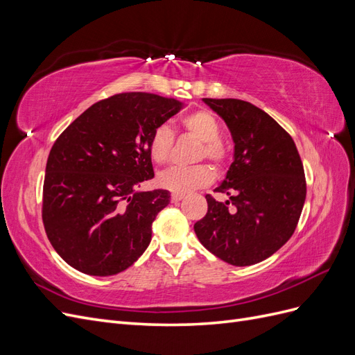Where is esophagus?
Instances as JSON below:
<instances>
[{
    "label": "esophagus",
    "mask_w": 355,
    "mask_h": 355,
    "mask_svg": "<svg viewBox=\"0 0 355 355\" xmlns=\"http://www.w3.org/2000/svg\"><path fill=\"white\" fill-rule=\"evenodd\" d=\"M184 198H185L184 194H175V192H173V194H171V202H179V201H182Z\"/></svg>",
    "instance_id": "1"
}]
</instances>
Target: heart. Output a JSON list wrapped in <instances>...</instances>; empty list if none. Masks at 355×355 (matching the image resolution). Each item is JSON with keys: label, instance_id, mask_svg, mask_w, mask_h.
I'll return each instance as SVG.
<instances>
[{"label": "heart", "instance_id": "heart-1", "mask_svg": "<svg viewBox=\"0 0 355 355\" xmlns=\"http://www.w3.org/2000/svg\"><path fill=\"white\" fill-rule=\"evenodd\" d=\"M184 130L201 141V148L198 149V158H207L220 168L227 163L228 151L220 141L222 127L218 118L206 110L191 112L182 118L180 121ZM175 145V133L167 124H159L154 128L149 137V155L158 164L167 163L171 157ZM213 180V173L207 164L196 166H171L161 171L158 175V185L168 189L175 194H187L209 185Z\"/></svg>", "mask_w": 355, "mask_h": 355}]
</instances>
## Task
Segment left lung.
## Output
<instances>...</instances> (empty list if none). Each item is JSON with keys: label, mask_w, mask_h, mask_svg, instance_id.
<instances>
[{"label": "left lung", "mask_w": 355, "mask_h": 355, "mask_svg": "<svg viewBox=\"0 0 355 355\" xmlns=\"http://www.w3.org/2000/svg\"><path fill=\"white\" fill-rule=\"evenodd\" d=\"M227 123L234 141V161L207 214L196 222L200 243L235 266L254 265L274 254L292 237L306 197L302 159L296 145L272 116L240 99H202Z\"/></svg>", "instance_id": "1"}]
</instances>
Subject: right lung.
Instances as JSON below:
<instances>
[{"label": "right lung", "instance_id": "add662e5", "mask_svg": "<svg viewBox=\"0 0 355 355\" xmlns=\"http://www.w3.org/2000/svg\"><path fill=\"white\" fill-rule=\"evenodd\" d=\"M182 103L118 93L85 110L51 146L42 187V223L59 256L89 275H115L151 243L170 192H137L154 178L149 137Z\"/></svg>", "mask_w": 355, "mask_h": 355}]
</instances>
